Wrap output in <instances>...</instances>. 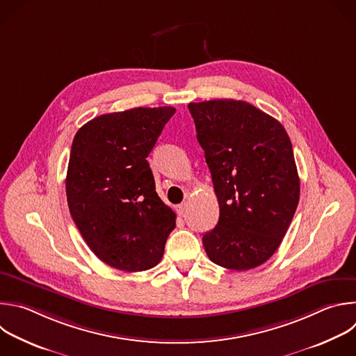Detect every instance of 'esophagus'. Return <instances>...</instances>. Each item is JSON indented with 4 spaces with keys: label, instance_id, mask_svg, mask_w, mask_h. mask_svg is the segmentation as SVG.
I'll return each instance as SVG.
<instances>
[{
    "label": "esophagus",
    "instance_id": "1",
    "mask_svg": "<svg viewBox=\"0 0 356 356\" xmlns=\"http://www.w3.org/2000/svg\"><path fill=\"white\" fill-rule=\"evenodd\" d=\"M186 211H187V202H186V201L181 202V204H179V205L176 207V212H177L179 215H184Z\"/></svg>",
    "mask_w": 356,
    "mask_h": 356
}]
</instances>
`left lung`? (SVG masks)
Returning a JSON list of instances; mask_svg holds the SVG:
<instances>
[{"instance_id":"obj_1","label":"left lung","mask_w":356,"mask_h":356,"mask_svg":"<svg viewBox=\"0 0 356 356\" xmlns=\"http://www.w3.org/2000/svg\"><path fill=\"white\" fill-rule=\"evenodd\" d=\"M219 204L216 226L202 236L209 260L248 271L280 248L295 215L300 184L282 124L233 99L190 103Z\"/></svg>"}]
</instances>
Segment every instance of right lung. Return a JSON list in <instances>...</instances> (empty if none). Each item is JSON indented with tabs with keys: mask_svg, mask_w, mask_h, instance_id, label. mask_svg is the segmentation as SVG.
Returning <instances> with one entry per match:
<instances>
[{
	"mask_svg": "<svg viewBox=\"0 0 356 356\" xmlns=\"http://www.w3.org/2000/svg\"><path fill=\"white\" fill-rule=\"evenodd\" d=\"M176 108L136 107L102 114L74 137L65 191L71 216L89 249L107 266L155 267L176 213L159 198L147 161Z\"/></svg>",
	"mask_w": 356,
	"mask_h": 356,
	"instance_id": "add662e5",
	"label": "right lung"
}]
</instances>
